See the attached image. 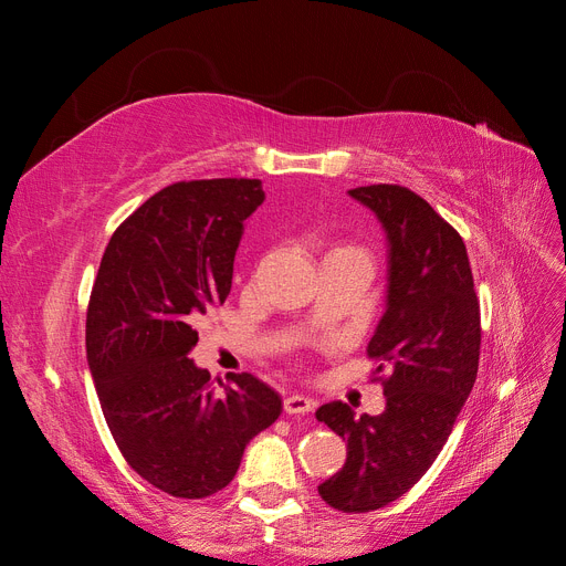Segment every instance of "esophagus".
<instances>
[{
    "label": "esophagus",
    "instance_id": "obj_1",
    "mask_svg": "<svg viewBox=\"0 0 566 566\" xmlns=\"http://www.w3.org/2000/svg\"><path fill=\"white\" fill-rule=\"evenodd\" d=\"M314 406H316L314 399L304 397V394H290V397H285V401H283V408L287 416H304V413H310V410H314Z\"/></svg>",
    "mask_w": 566,
    "mask_h": 566
}]
</instances>
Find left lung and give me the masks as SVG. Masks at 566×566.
I'll list each match as a JSON object with an SVG mask.
<instances>
[{"instance_id": "1", "label": "left lung", "mask_w": 566, "mask_h": 566, "mask_svg": "<svg viewBox=\"0 0 566 566\" xmlns=\"http://www.w3.org/2000/svg\"><path fill=\"white\" fill-rule=\"evenodd\" d=\"M352 198L387 231V310L368 342L380 416L333 401L316 410L347 441V462L318 486L339 512H370L420 482L447 443L476 380L482 314L465 243L424 198L399 184L358 186Z\"/></svg>"}]
</instances>
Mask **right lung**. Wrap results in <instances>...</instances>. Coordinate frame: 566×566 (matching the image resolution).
I'll return each instance as SVG.
<instances>
[{
    "instance_id": "add662e5",
    "label": "right lung",
    "mask_w": 566,
    "mask_h": 566,
    "mask_svg": "<svg viewBox=\"0 0 566 566\" xmlns=\"http://www.w3.org/2000/svg\"><path fill=\"white\" fill-rule=\"evenodd\" d=\"M262 202L260 179L169 184L101 256L87 306L101 410L127 465L175 499L224 489L248 441L281 416V397L254 375L224 385L188 358L193 323L231 293L238 243Z\"/></svg>"
}]
</instances>
